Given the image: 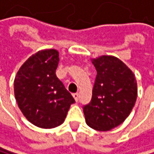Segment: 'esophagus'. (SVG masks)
<instances>
[{
	"instance_id": "esophagus-1",
	"label": "esophagus",
	"mask_w": 154,
	"mask_h": 154,
	"mask_svg": "<svg viewBox=\"0 0 154 154\" xmlns=\"http://www.w3.org/2000/svg\"><path fill=\"white\" fill-rule=\"evenodd\" d=\"M73 97L75 98V102H79V93H74L73 94Z\"/></svg>"
}]
</instances>
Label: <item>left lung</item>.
<instances>
[{
    "mask_svg": "<svg viewBox=\"0 0 154 154\" xmlns=\"http://www.w3.org/2000/svg\"><path fill=\"white\" fill-rule=\"evenodd\" d=\"M97 75L91 100L83 106L87 125L107 131L122 124L129 116L138 95L133 72L115 56L92 59Z\"/></svg>",
    "mask_w": 154,
    "mask_h": 154,
    "instance_id": "8db88e82",
    "label": "left lung"
}]
</instances>
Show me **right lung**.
I'll return each mask as SVG.
<instances>
[{
  "label": "right lung",
  "mask_w": 154,
  "mask_h": 154,
  "mask_svg": "<svg viewBox=\"0 0 154 154\" xmlns=\"http://www.w3.org/2000/svg\"><path fill=\"white\" fill-rule=\"evenodd\" d=\"M59 52L42 50L29 57L14 79V96L26 118L41 128L63 123L75 99L56 76Z\"/></svg>",
  "instance_id": "obj_1"
}]
</instances>
